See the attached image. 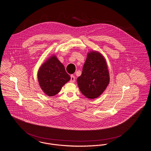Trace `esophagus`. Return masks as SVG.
I'll use <instances>...</instances> for the list:
<instances>
[{
	"label": "esophagus",
	"mask_w": 151,
	"mask_h": 151,
	"mask_svg": "<svg viewBox=\"0 0 151 151\" xmlns=\"http://www.w3.org/2000/svg\"><path fill=\"white\" fill-rule=\"evenodd\" d=\"M70 81L71 83H73V82L75 81V77L73 75H71V76H70Z\"/></svg>",
	"instance_id": "obj_1"
}]
</instances>
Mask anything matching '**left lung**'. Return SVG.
<instances>
[{"label":"left lung","instance_id":"8db88e82","mask_svg":"<svg viewBox=\"0 0 151 151\" xmlns=\"http://www.w3.org/2000/svg\"><path fill=\"white\" fill-rule=\"evenodd\" d=\"M110 81L104 57L96 51L87 54L81 75L77 79L79 88L86 98L95 99L104 93Z\"/></svg>","mask_w":151,"mask_h":151}]
</instances>
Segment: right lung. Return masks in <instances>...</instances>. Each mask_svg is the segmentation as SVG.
Instances as JSON below:
<instances>
[{"instance_id":"obj_1","label":"right lung","mask_w":151,"mask_h":151,"mask_svg":"<svg viewBox=\"0 0 151 151\" xmlns=\"http://www.w3.org/2000/svg\"><path fill=\"white\" fill-rule=\"evenodd\" d=\"M39 84L47 96L58 93L62 87L70 79L64 66L54 55L48 58L38 72Z\"/></svg>"}]
</instances>
